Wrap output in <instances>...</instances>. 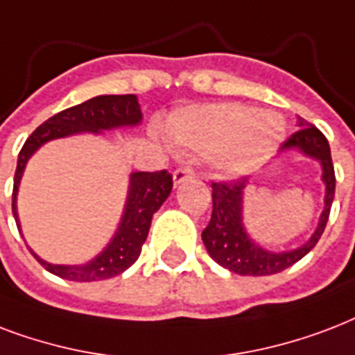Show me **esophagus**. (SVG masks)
Instances as JSON below:
<instances>
[{"label": "esophagus", "instance_id": "esophagus-1", "mask_svg": "<svg viewBox=\"0 0 355 355\" xmlns=\"http://www.w3.org/2000/svg\"><path fill=\"white\" fill-rule=\"evenodd\" d=\"M189 178H192L191 166H180V168L174 172V185H180V183L187 181Z\"/></svg>", "mask_w": 355, "mask_h": 355}]
</instances>
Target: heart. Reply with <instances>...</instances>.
<instances>
[{
	"label": "heart",
	"mask_w": 355,
	"mask_h": 355,
	"mask_svg": "<svg viewBox=\"0 0 355 355\" xmlns=\"http://www.w3.org/2000/svg\"><path fill=\"white\" fill-rule=\"evenodd\" d=\"M175 146L209 153L224 175L254 170L279 144L285 125L274 112H257L239 103L185 107L170 114L164 125Z\"/></svg>",
	"instance_id": "heart-1"
}]
</instances>
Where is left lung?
Masks as SVG:
<instances>
[{
  "label": "left lung",
  "instance_id": "8db88e82",
  "mask_svg": "<svg viewBox=\"0 0 355 355\" xmlns=\"http://www.w3.org/2000/svg\"><path fill=\"white\" fill-rule=\"evenodd\" d=\"M298 131L293 133L279 148L283 152H300L306 157L317 159L322 166V181L326 185L324 211L311 239L300 248L289 252H270L255 244L243 224V192L248 178L211 183L213 187V215L202 232V241L207 254L227 270L241 276H270L289 268L309 254L324 233L329 209L335 196V172L331 163L328 139L313 123L298 116Z\"/></svg>",
  "mask_w": 355,
  "mask_h": 355
}]
</instances>
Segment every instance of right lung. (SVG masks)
<instances>
[{
    "label": "right lung",
    "mask_w": 355,
    "mask_h": 355,
    "mask_svg": "<svg viewBox=\"0 0 355 355\" xmlns=\"http://www.w3.org/2000/svg\"><path fill=\"white\" fill-rule=\"evenodd\" d=\"M142 112L135 94L123 96H96L92 100L79 103L76 107L57 112L48 118L42 125H38L26 144L20 150L18 164L15 174V189H12V215H15L18 232L21 233L18 211H16V196L20 187L21 175L26 164L38 148L49 140L62 139L78 133H101L105 129L139 125ZM172 191V174L166 170L159 172H133L129 175V191L122 220L118 224L116 233L111 243L85 265H51L40 259L35 252L31 254L48 272L70 282H100L107 277H114L128 270L135 261L139 259L142 244L146 241L153 213L164 203Z\"/></svg>",
    "instance_id": "obj_1"
}]
</instances>
